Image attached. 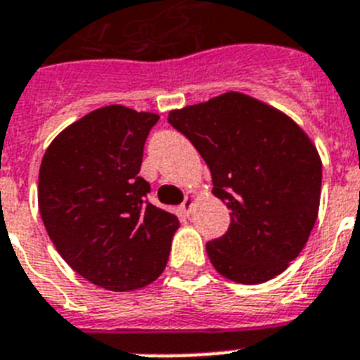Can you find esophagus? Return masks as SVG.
<instances>
[{
  "mask_svg": "<svg viewBox=\"0 0 360 360\" xmlns=\"http://www.w3.org/2000/svg\"><path fill=\"white\" fill-rule=\"evenodd\" d=\"M192 207H194V194H192V192H188L185 198V202L181 203V211H183L185 214H191Z\"/></svg>",
  "mask_w": 360,
  "mask_h": 360,
  "instance_id": "esophagus-1",
  "label": "esophagus"
}]
</instances>
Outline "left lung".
I'll list each match as a JSON object with an SVG mask.
<instances>
[{
  "mask_svg": "<svg viewBox=\"0 0 360 360\" xmlns=\"http://www.w3.org/2000/svg\"><path fill=\"white\" fill-rule=\"evenodd\" d=\"M211 169L230 228L207 243L222 276L263 284L290 267L319 211L321 158L295 121L245 93L228 91L168 114Z\"/></svg>",
  "mask_w": 360,
  "mask_h": 360,
  "instance_id": "1",
  "label": "left lung"
}]
</instances>
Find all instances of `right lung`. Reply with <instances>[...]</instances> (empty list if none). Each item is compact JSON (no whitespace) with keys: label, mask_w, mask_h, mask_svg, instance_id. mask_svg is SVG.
I'll return each instance as SVG.
<instances>
[{"label":"right lung","mask_w":360,"mask_h":360,"mask_svg":"<svg viewBox=\"0 0 360 360\" xmlns=\"http://www.w3.org/2000/svg\"><path fill=\"white\" fill-rule=\"evenodd\" d=\"M157 114L121 104L61 130L39 169V211L56 250L110 291L146 288L168 263L177 217L146 200L140 166Z\"/></svg>","instance_id":"add662e5"}]
</instances>
